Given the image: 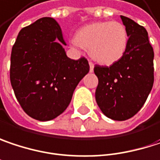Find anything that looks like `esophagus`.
Listing matches in <instances>:
<instances>
[{
  "label": "esophagus",
  "instance_id": "1",
  "mask_svg": "<svg viewBox=\"0 0 160 160\" xmlns=\"http://www.w3.org/2000/svg\"><path fill=\"white\" fill-rule=\"evenodd\" d=\"M89 65H90V71L93 72V68H94V64L92 61H89Z\"/></svg>",
  "mask_w": 160,
  "mask_h": 160
}]
</instances>
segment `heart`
<instances>
[{
    "label": "heart",
    "instance_id": "1",
    "mask_svg": "<svg viewBox=\"0 0 160 160\" xmlns=\"http://www.w3.org/2000/svg\"><path fill=\"white\" fill-rule=\"evenodd\" d=\"M70 43L76 48H89L91 57L99 63L111 65L123 56L128 35L120 22H95L80 27Z\"/></svg>",
    "mask_w": 160,
    "mask_h": 160
}]
</instances>
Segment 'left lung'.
Instances as JSON below:
<instances>
[{"label": "left lung", "mask_w": 160, "mask_h": 160, "mask_svg": "<svg viewBox=\"0 0 160 160\" xmlns=\"http://www.w3.org/2000/svg\"><path fill=\"white\" fill-rule=\"evenodd\" d=\"M128 35L123 56L110 67L96 65L99 83L95 99L108 118L124 121L146 102L154 83V51L148 32L132 19L121 15Z\"/></svg>", "instance_id": "8db88e82"}]
</instances>
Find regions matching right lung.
Returning <instances> with one entry per match:
<instances>
[{
	"mask_svg": "<svg viewBox=\"0 0 160 160\" xmlns=\"http://www.w3.org/2000/svg\"><path fill=\"white\" fill-rule=\"evenodd\" d=\"M63 45L59 24L44 17L23 27L12 48V87L22 110L36 120L49 121L61 114L90 70L85 58H68Z\"/></svg>",
	"mask_w": 160,
	"mask_h": 160,
	"instance_id": "right-lung-1",
	"label": "right lung"
}]
</instances>
